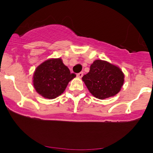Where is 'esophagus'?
Returning a JSON list of instances; mask_svg holds the SVG:
<instances>
[{
    "instance_id": "34e87169",
    "label": "esophagus",
    "mask_w": 153,
    "mask_h": 153,
    "mask_svg": "<svg viewBox=\"0 0 153 153\" xmlns=\"http://www.w3.org/2000/svg\"><path fill=\"white\" fill-rule=\"evenodd\" d=\"M82 75H83V72H80V73H79L77 74V77L79 78H81L82 77Z\"/></svg>"
}]
</instances>
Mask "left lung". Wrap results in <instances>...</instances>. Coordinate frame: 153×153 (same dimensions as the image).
<instances>
[{"instance_id":"left-lung-1","label":"left lung","mask_w":153,"mask_h":153,"mask_svg":"<svg viewBox=\"0 0 153 153\" xmlns=\"http://www.w3.org/2000/svg\"><path fill=\"white\" fill-rule=\"evenodd\" d=\"M82 80L94 97L102 100L115 96L120 91L124 82V74L118 66L96 59Z\"/></svg>"}]
</instances>
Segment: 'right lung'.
I'll return each instance as SVG.
<instances>
[{"label": "right lung", "mask_w": 153, "mask_h": 153, "mask_svg": "<svg viewBox=\"0 0 153 153\" xmlns=\"http://www.w3.org/2000/svg\"><path fill=\"white\" fill-rule=\"evenodd\" d=\"M61 58L45 60L35 69L33 85L39 94L45 99H53L60 96L68 84L75 78Z\"/></svg>", "instance_id": "1"}]
</instances>
